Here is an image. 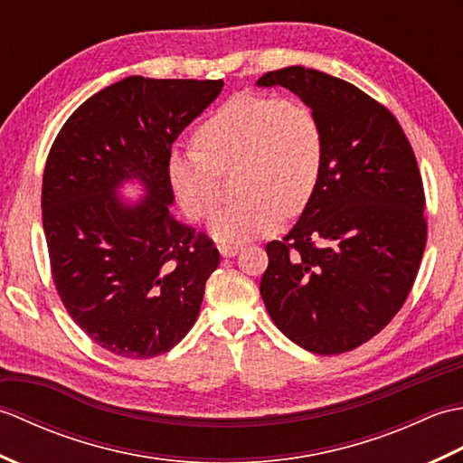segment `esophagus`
<instances>
[{
	"mask_svg": "<svg viewBox=\"0 0 463 463\" xmlns=\"http://www.w3.org/2000/svg\"><path fill=\"white\" fill-rule=\"evenodd\" d=\"M239 250H241L239 244H221V247H219L221 257H224V259L234 257V254H239Z\"/></svg>",
	"mask_w": 463,
	"mask_h": 463,
	"instance_id": "esophagus-1",
	"label": "esophagus"
}]
</instances>
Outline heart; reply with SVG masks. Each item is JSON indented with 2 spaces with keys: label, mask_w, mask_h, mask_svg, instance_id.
Wrapping results in <instances>:
<instances>
[{
  "label": "heart",
  "mask_w": 463,
  "mask_h": 463,
  "mask_svg": "<svg viewBox=\"0 0 463 463\" xmlns=\"http://www.w3.org/2000/svg\"><path fill=\"white\" fill-rule=\"evenodd\" d=\"M196 149L173 151L166 176L184 214L201 221L219 201V175L239 169L242 199L211 219L221 242L272 232L284 213L298 214L317 191L324 163L320 119L302 101L239 93L206 117L194 133Z\"/></svg>",
  "instance_id": "b5f03b06"
}]
</instances>
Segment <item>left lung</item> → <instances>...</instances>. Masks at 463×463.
<instances>
[{"label": "left lung", "instance_id": "8db88e82", "mask_svg": "<svg viewBox=\"0 0 463 463\" xmlns=\"http://www.w3.org/2000/svg\"><path fill=\"white\" fill-rule=\"evenodd\" d=\"M257 85L298 95L324 133L317 191L287 237L267 244L264 307L304 350H354L388 326L414 287L428 237L416 155L396 117L338 77L292 65Z\"/></svg>", "mask_w": 463, "mask_h": 463}]
</instances>
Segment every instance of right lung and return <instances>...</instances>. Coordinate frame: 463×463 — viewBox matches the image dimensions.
Here are the masks:
<instances>
[{
    "label": "right lung",
    "instance_id": "add662e5",
    "mask_svg": "<svg viewBox=\"0 0 463 463\" xmlns=\"http://www.w3.org/2000/svg\"><path fill=\"white\" fill-rule=\"evenodd\" d=\"M222 81L131 75L77 107L49 151L42 214L59 298L115 356L153 358L193 328L219 250L171 214V146ZM139 180L127 203L116 189Z\"/></svg>",
    "mask_w": 463,
    "mask_h": 463
}]
</instances>
